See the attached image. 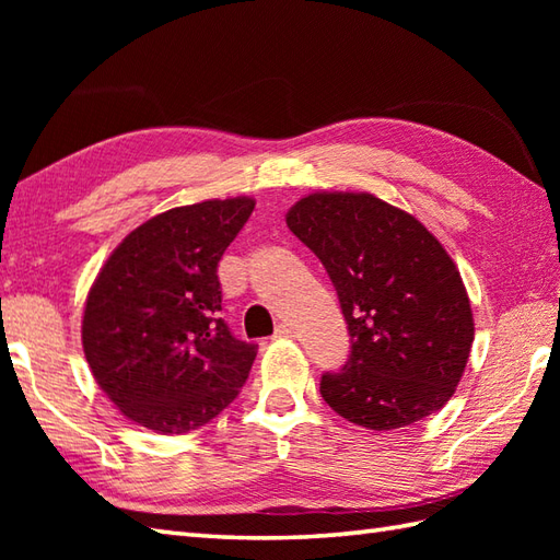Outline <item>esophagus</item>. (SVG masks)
<instances>
[{
  "instance_id": "1",
  "label": "esophagus",
  "mask_w": 560,
  "mask_h": 560,
  "mask_svg": "<svg viewBox=\"0 0 560 560\" xmlns=\"http://www.w3.org/2000/svg\"><path fill=\"white\" fill-rule=\"evenodd\" d=\"M273 337H277V339H283V337H293V327H291L289 323H281V325L277 327V331H273Z\"/></svg>"
}]
</instances>
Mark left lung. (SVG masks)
Masks as SVG:
<instances>
[{
  "label": "left lung",
  "mask_w": 560,
  "mask_h": 560,
  "mask_svg": "<svg viewBox=\"0 0 560 560\" xmlns=\"http://www.w3.org/2000/svg\"><path fill=\"white\" fill-rule=\"evenodd\" d=\"M287 223L335 283L351 353L319 380L343 419L392 431L443 409L469 361L474 317L438 237L368 192H315Z\"/></svg>",
  "instance_id": "1"
}]
</instances>
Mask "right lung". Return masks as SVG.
<instances>
[{
	"label": "right lung",
	"instance_id": "add662e5",
	"mask_svg": "<svg viewBox=\"0 0 560 560\" xmlns=\"http://www.w3.org/2000/svg\"><path fill=\"white\" fill-rule=\"evenodd\" d=\"M255 199H209L141 223L93 281L81 323L91 373L129 421L197 431L241 395L257 343L221 319L219 261Z\"/></svg>",
	"mask_w": 560,
	"mask_h": 560
}]
</instances>
